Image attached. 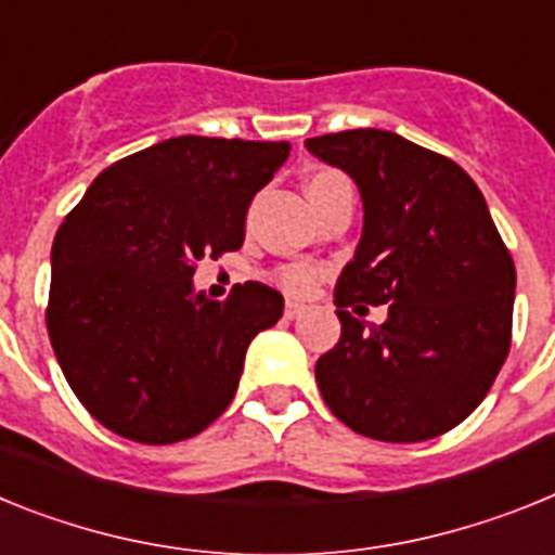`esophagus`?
<instances>
[{"label":"esophagus","instance_id":"esophagus-1","mask_svg":"<svg viewBox=\"0 0 555 555\" xmlns=\"http://www.w3.org/2000/svg\"><path fill=\"white\" fill-rule=\"evenodd\" d=\"M301 312H305V305H298V301H287V305H284V318H287V321L301 318Z\"/></svg>","mask_w":555,"mask_h":555}]
</instances>
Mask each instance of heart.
Returning <instances> with one entry per match:
<instances>
[{
    "instance_id": "obj_1",
    "label": "heart",
    "mask_w": 555,
    "mask_h": 555,
    "mask_svg": "<svg viewBox=\"0 0 555 555\" xmlns=\"http://www.w3.org/2000/svg\"><path fill=\"white\" fill-rule=\"evenodd\" d=\"M340 181H346L340 172L318 170V172H312V176H307L305 190L312 201V197H318L321 192L330 190V186L340 184ZM312 279H315V271H312V268H307V264H287V268H282V271H279V282H282L284 287H291V291H298V293L307 291V287L312 284Z\"/></svg>"
}]
</instances>
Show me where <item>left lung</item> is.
Masks as SVG:
<instances>
[{
    "label": "left lung",
    "instance_id": "1",
    "mask_svg": "<svg viewBox=\"0 0 555 555\" xmlns=\"http://www.w3.org/2000/svg\"><path fill=\"white\" fill-rule=\"evenodd\" d=\"M358 184L363 234L335 284L340 340L315 379L346 427L377 441H427L489 393L511 346L517 271L483 192L455 162L399 133L358 128L307 139ZM388 304L383 325L354 319Z\"/></svg>",
    "mask_w": 555,
    "mask_h": 555
}]
</instances>
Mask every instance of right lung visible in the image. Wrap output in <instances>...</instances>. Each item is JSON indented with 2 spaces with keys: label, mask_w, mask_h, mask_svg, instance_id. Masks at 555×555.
<instances>
[{
  "label": "right lung",
  "mask_w": 555,
  "mask_h": 555,
  "mask_svg": "<svg viewBox=\"0 0 555 555\" xmlns=\"http://www.w3.org/2000/svg\"><path fill=\"white\" fill-rule=\"evenodd\" d=\"M291 142L176 137L94 178L52 243L47 332L66 383L103 427L139 444L206 430L237 393L248 344L282 293L195 291V264L237 250L245 215Z\"/></svg>",
  "instance_id": "add662e5"
}]
</instances>
